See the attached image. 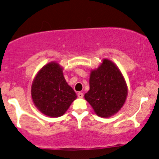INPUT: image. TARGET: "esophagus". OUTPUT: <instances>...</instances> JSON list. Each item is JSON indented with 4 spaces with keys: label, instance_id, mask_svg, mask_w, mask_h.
<instances>
[{
    "label": "esophagus",
    "instance_id": "34e87169",
    "mask_svg": "<svg viewBox=\"0 0 159 159\" xmlns=\"http://www.w3.org/2000/svg\"><path fill=\"white\" fill-rule=\"evenodd\" d=\"M77 96H78V98H83V93L79 92L77 94Z\"/></svg>",
    "mask_w": 159,
    "mask_h": 159
}]
</instances>
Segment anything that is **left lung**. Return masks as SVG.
I'll list each match as a JSON object with an SVG mask.
<instances>
[{
	"mask_svg": "<svg viewBox=\"0 0 159 159\" xmlns=\"http://www.w3.org/2000/svg\"><path fill=\"white\" fill-rule=\"evenodd\" d=\"M89 85L85 99L99 117L112 116L124 105L127 85L120 69L109 59H103L98 68L91 70Z\"/></svg>",
	"mask_w": 159,
	"mask_h": 159,
	"instance_id": "obj_1",
	"label": "left lung"
}]
</instances>
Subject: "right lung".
Returning a JSON list of instances; mask_svg holds the SVG:
<instances>
[{
  "mask_svg": "<svg viewBox=\"0 0 159 159\" xmlns=\"http://www.w3.org/2000/svg\"><path fill=\"white\" fill-rule=\"evenodd\" d=\"M31 96L35 107L52 117L64 115L76 98L65 79L62 67L56 61L45 65L37 73L32 83Z\"/></svg>",
  "mask_w": 159,
  "mask_h": 159,
  "instance_id": "right-lung-1",
  "label": "right lung"
}]
</instances>
